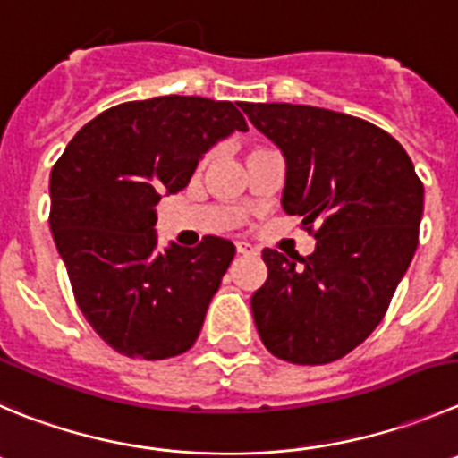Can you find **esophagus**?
I'll return each instance as SVG.
<instances>
[{"mask_svg":"<svg viewBox=\"0 0 458 458\" xmlns=\"http://www.w3.org/2000/svg\"><path fill=\"white\" fill-rule=\"evenodd\" d=\"M237 253L239 255H255V249L246 242H237Z\"/></svg>","mask_w":458,"mask_h":458,"instance_id":"esophagus-1","label":"esophagus"}]
</instances>
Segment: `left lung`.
Here are the masks:
<instances>
[{
    "label": "left lung",
    "mask_w": 458,
    "mask_h": 458,
    "mask_svg": "<svg viewBox=\"0 0 458 458\" xmlns=\"http://www.w3.org/2000/svg\"><path fill=\"white\" fill-rule=\"evenodd\" d=\"M239 108L284 156L282 208L316 237L307 258L262 250L268 277L250 298L259 339L292 364H330L382 323L418 249L425 190L403 144L366 119L293 104Z\"/></svg>",
    "instance_id": "1"
}]
</instances>
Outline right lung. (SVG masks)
<instances>
[{
	"label": "right lung",
	"instance_id": "add662e5",
	"mask_svg": "<svg viewBox=\"0 0 458 458\" xmlns=\"http://www.w3.org/2000/svg\"><path fill=\"white\" fill-rule=\"evenodd\" d=\"M237 106L181 94L119 104L85 123L51 169L49 225L72 292L126 357L190 350L233 262L221 237L157 249L156 205L185 190L212 144L249 131Z\"/></svg>",
	"mask_w": 458,
	"mask_h": 458
}]
</instances>
